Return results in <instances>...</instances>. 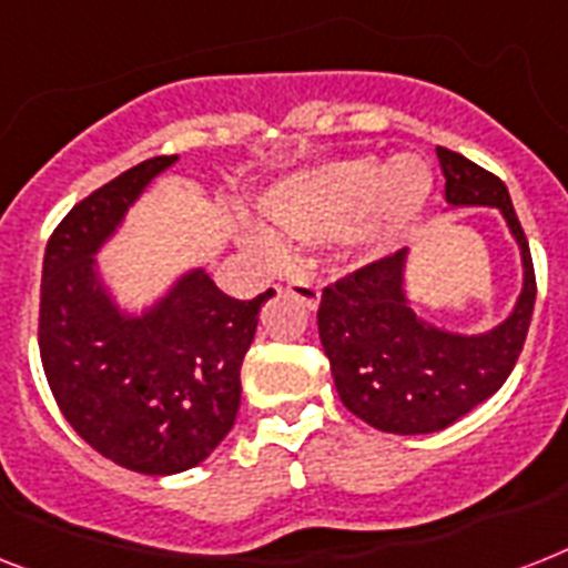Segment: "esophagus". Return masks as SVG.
<instances>
[{
  "label": "esophagus",
  "instance_id": "esophagus-1",
  "mask_svg": "<svg viewBox=\"0 0 568 568\" xmlns=\"http://www.w3.org/2000/svg\"><path fill=\"white\" fill-rule=\"evenodd\" d=\"M285 292L292 294V297H297L306 308H317V303H321V288H317L315 280L308 274L294 276L292 283L285 285Z\"/></svg>",
  "mask_w": 568,
  "mask_h": 568
}]
</instances>
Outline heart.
<instances>
[{
	"mask_svg": "<svg viewBox=\"0 0 568 568\" xmlns=\"http://www.w3.org/2000/svg\"><path fill=\"white\" fill-rule=\"evenodd\" d=\"M435 186L432 165L399 154L349 156L285 180L262 201V215L300 242L344 236L362 256H379L408 236Z\"/></svg>",
	"mask_w": 568,
	"mask_h": 568,
	"instance_id": "b5f03b06",
	"label": "heart"
}]
</instances>
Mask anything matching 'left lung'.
<instances>
[{"label":"left lung","instance_id":"1","mask_svg":"<svg viewBox=\"0 0 568 568\" xmlns=\"http://www.w3.org/2000/svg\"><path fill=\"white\" fill-rule=\"evenodd\" d=\"M449 206H496L523 253V292L499 326L458 335L428 324L405 294L408 251L364 265L324 288L317 332L341 403L390 435H432L505 385L531 326L537 280L528 239L496 174L437 149Z\"/></svg>","mask_w":568,"mask_h":568}]
</instances>
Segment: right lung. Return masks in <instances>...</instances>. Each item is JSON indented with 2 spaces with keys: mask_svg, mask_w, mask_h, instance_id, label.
<instances>
[{
  "mask_svg": "<svg viewBox=\"0 0 568 568\" xmlns=\"http://www.w3.org/2000/svg\"><path fill=\"white\" fill-rule=\"evenodd\" d=\"M174 160L151 156L72 206L45 244L40 285L37 338L58 408L99 455L145 476L197 467L227 437L244 353L274 297H230L204 268L142 315L110 297L95 253Z\"/></svg>",
  "mask_w": 568,
  "mask_h": 568,
  "instance_id": "1",
  "label": "right lung"
}]
</instances>
